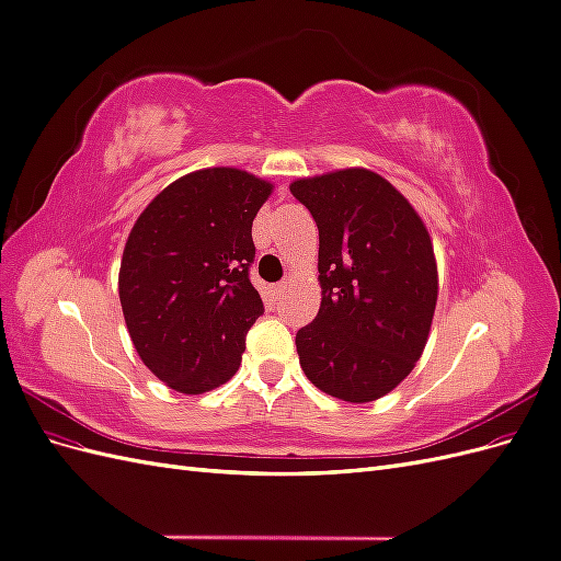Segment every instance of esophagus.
I'll use <instances>...</instances> for the list:
<instances>
[{
	"instance_id": "esophagus-1",
	"label": "esophagus",
	"mask_w": 561,
	"mask_h": 561,
	"mask_svg": "<svg viewBox=\"0 0 561 561\" xmlns=\"http://www.w3.org/2000/svg\"><path fill=\"white\" fill-rule=\"evenodd\" d=\"M287 285H290V283H287V280H283V283L274 285V290H271V293H274V297H276V299H280V297L285 295V290H287Z\"/></svg>"
}]
</instances>
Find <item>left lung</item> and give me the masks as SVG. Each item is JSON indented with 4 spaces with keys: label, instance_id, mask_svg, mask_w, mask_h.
<instances>
[{
    "label": "left lung",
    "instance_id": "left-lung-1",
    "mask_svg": "<svg viewBox=\"0 0 561 561\" xmlns=\"http://www.w3.org/2000/svg\"><path fill=\"white\" fill-rule=\"evenodd\" d=\"M318 225L320 309L297 332L299 365L322 393L371 402L421 358L437 304L426 225L393 184L346 168L290 184Z\"/></svg>",
    "mask_w": 561,
    "mask_h": 561
}]
</instances>
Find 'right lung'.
I'll list each match as a JSON object with an SVG mask.
<instances>
[{
    "mask_svg": "<svg viewBox=\"0 0 561 561\" xmlns=\"http://www.w3.org/2000/svg\"><path fill=\"white\" fill-rule=\"evenodd\" d=\"M271 190L239 168H203L168 184L130 229L118 271L126 328L151 375L180 393H206L241 367L264 313L248 271Z\"/></svg>",
    "mask_w": 561,
    "mask_h": 561,
    "instance_id": "right-lung-1",
    "label": "right lung"
}]
</instances>
